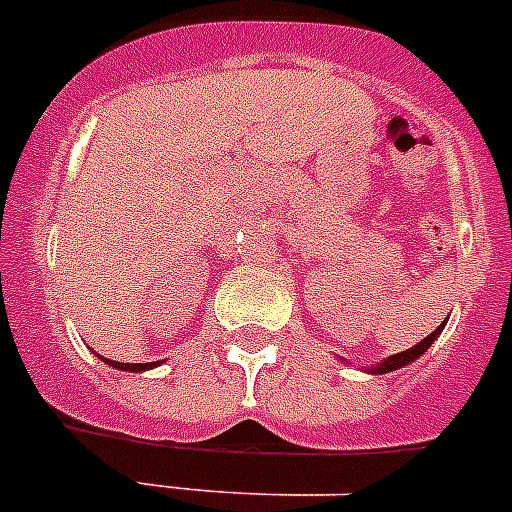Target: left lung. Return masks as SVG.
I'll return each mask as SVG.
<instances>
[{"mask_svg": "<svg viewBox=\"0 0 512 512\" xmlns=\"http://www.w3.org/2000/svg\"><path fill=\"white\" fill-rule=\"evenodd\" d=\"M446 320H449V318H446ZM446 320H443V323L438 325L436 330H433L431 336H425L423 341L415 343L413 348H405V351H400V354L387 356V359H382V361H379V364H374V366H361V372H369V374H390V372H395V369H402V366L413 364V361L420 359V356H423L425 351L431 348V343L436 341L438 336H441L443 328H446ZM341 361H343V359H341ZM343 364H348V361H343Z\"/></svg>", "mask_w": 512, "mask_h": 512, "instance_id": "8db88e82", "label": "left lung"}]
</instances>
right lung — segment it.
<instances>
[{
	"instance_id": "right-lung-1",
	"label": "right lung",
	"mask_w": 512,
	"mask_h": 512,
	"mask_svg": "<svg viewBox=\"0 0 512 512\" xmlns=\"http://www.w3.org/2000/svg\"><path fill=\"white\" fill-rule=\"evenodd\" d=\"M99 359H102L104 364H110V366H115V369H120V372H148V369H156L158 366V361H151V364H122V361L104 359V356H99Z\"/></svg>"
}]
</instances>
